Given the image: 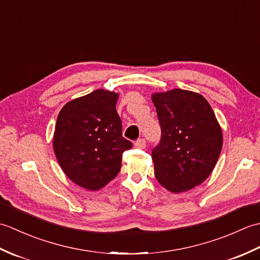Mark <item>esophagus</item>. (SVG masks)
I'll use <instances>...</instances> for the list:
<instances>
[{
    "label": "esophagus",
    "mask_w": 260,
    "mask_h": 260,
    "mask_svg": "<svg viewBox=\"0 0 260 260\" xmlns=\"http://www.w3.org/2000/svg\"><path fill=\"white\" fill-rule=\"evenodd\" d=\"M134 145H135V147L141 148V150H143V148H145V146H146V142H145V140L140 139V140H137L134 143Z\"/></svg>",
    "instance_id": "esophagus-1"
}]
</instances>
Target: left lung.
Returning <instances> with one entry per match:
<instances>
[{
	"label": "left lung",
	"instance_id": "1",
	"mask_svg": "<svg viewBox=\"0 0 260 260\" xmlns=\"http://www.w3.org/2000/svg\"><path fill=\"white\" fill-rule=\"evenodd\" d=\"M152 102L161 125V142L153 148L155 178L165 189L181 193L210 175L222 148V131L202 95L175 89L155 92Z\"/></svg>",
	"mask_w": 260,
	"mask_h": 260
}]
</instances>
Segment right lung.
I'll return each instance as SVG.
<instances>
[{"label": "right lung", "instance_id": "right-lung-1", "mask_svg": "<svg viewBox=\"0 0 260 260\" xmlns=\"http://www.w3.org/2000/svg\"><path fill=\"white\" fill-rule=\"evenodd\" d=\"M118 97L97 89L70 101L58 115L54 154L64 174L84 189L97 191L116 178L121 154L133 146L121 135Z\"/></svg>", "mask_w": 260, "mask_h": 260}]
</instances>
